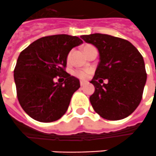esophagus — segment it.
<instances>
[{"mask_svg":"<svg viewBox=\"0 0 156 156\" xmlns=\"http://www.w3.org/2000/svg\"><path fill=\"white\" fill-rule=\"evenodd\" d=\"M86 83H87L86 82L81 81V82H80V86H81V87H83V86H84V85H85V84H86Z\"/></svg>","mask_w":156,"mask_h":156,"instance_id":"esophagus-1","label":"esophagus"}]
</instances>
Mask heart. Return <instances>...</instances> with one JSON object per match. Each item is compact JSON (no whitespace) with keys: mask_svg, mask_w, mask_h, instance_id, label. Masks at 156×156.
<instances>
[{"mask_svg":"<svg viewBox=\"0 0 156 156\" xmlns=\"http://www.w3.org/2000/svg\"><path fill=\"white\" fill-rule=\"evenodd\" d=\"M91 47V45H86L83 47V51L85 49H87V48H89ZM70 57V55H69V58ZM89 69H79V70H75L74 72H73V74L76 76V77H78V78H80V79H87V77H88V75L90 73Z\"/></svg>","mask_w":156,"mask_h":156,"instance_id":"heart-1","label":"heart"}]
</instances>
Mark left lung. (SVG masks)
Returning <instances> with one entry per match:
<instances>
[{
	"mask_svg": "<svg viewBox=\"0 0 156 156\" xmlns=\"http://www.w3.org/2000/svg\"><path fill=\"white\" fill-rule=\"evenodd\" d=\"M99 53L98 65L90 82L95 92L90 102L96 112L107 120L124 119L136 109L146 83L142 55L129 41L103 34L80 36ZM103 79L108 83L101 85Z\"/></svg>",
	"mask_w": 156,
	"mask_h": 156,
	"instance_id": "obj_1",
	"label": "left lung"
}]
</instances>
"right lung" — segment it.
I'll use <instances>...</instances> for the list:
<instances>
[{"mask_svg": "<svg viewBox=\"0 0 156 156\" xmlns=\"http://www.w3.org/2000/svg\"><path fill=\"white\" fill-rule=\"evenodd\" d=\"M81 44L77 36L56 34L35 40L20 54L14 70L17 98L33 119L52 122L65 114L80 83L64 69L70 50ZM57 76L66 80L55 83Z\"/></svg>", "mask_w": 156, "mask_h": 156, "instance_id": "1", "label": "right lung"}]
</instances>
